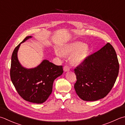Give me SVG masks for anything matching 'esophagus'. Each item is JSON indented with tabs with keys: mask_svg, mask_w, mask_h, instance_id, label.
I'll list each match as a JSON object with an SVG mask.
<instances>
[{
	"mask_svg": "<svg viewBox=\"0 0 125 125\" xmlns=\"http://www.w3.org/2000/svg\"><path fill=\"white\" fill-rule=\"evenodd\" d=\"M63 70H64V71L65 72H68V71H69V70H70L69 67H68V65H65V66H64V68H63Z\"/></svg>",
	"mask_w": 125,
	"mask_h": 125,
	"instance_id": "1",
	"label": "esophagus"
}]
</instances>
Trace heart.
I'll list each match as a JSON object with an SVG mask.
<instances>
[{"instance_id":"heart-1","label":"heart","mask_w":125,"mask_h":125,"mask_svg":"<svg viewBox=\"0 0 125 125\" xmlns=\"http://www.w3.org/2000/svg\"><path fill=\"white\" fill-rule=\"evenodd\" d=\"M89 53V47L81 42H75L63 46L60 50H56L55 54L60 57L63 56L70 55L69 60L74 64H81L86 59Z\"/></svg>"}]
</instances>
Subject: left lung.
<instances>
[{"mask_svg":"<svg viewBox=\"0 0 125 125\" xmlns=\"http://www.w3.org/2000/svg\"><path fill=\"white\" fill-rule=\"evenodd\" d=\"M119 70L115 51L111 44L107 43L75 69L76 93L84 101L104 98L113 88Z\"/></svg>","mask_w":125,"mask_h":125,"instance_id":"1","label":"left lung"}]
</instances>
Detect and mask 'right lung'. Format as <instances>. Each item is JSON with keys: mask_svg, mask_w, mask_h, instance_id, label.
<instances>
[{"mask_svg": "<svg viewBox=\"0 0 125 125\" xmlns=\"http://www.w3.org/2000/svg\"><path fill=\"white\" fill-rule=\"evenodd\" d=\"M32 36H28L14 49L11 57L10 76L19 95L27 101L42 104L52 93L56 78L63 73L62 65H56L47 60L33 68H26L19 62L18 51L21 43Z\"/></svg>", "mask_w": 125, "mask_h": 125, "instance_id": "add662e5", "label": "right lung"}]
</instances>
